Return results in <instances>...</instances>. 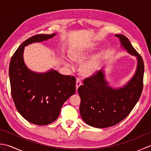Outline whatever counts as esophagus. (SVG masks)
Segmentation results:
<instances>
[{
	"instance_id": "1",
	"label": "esophagus",
	"mask_w": 151,
	"mask_h": 151,
	"mask_svg": "<svg viewBox=\"0 0 151 151\" xmlns=\"http://www.w3.org/2000/svg\"><path fill=\"white\" fill-rule=\"evenodd\" d=\"M81 85H82V82H81V79L78 78L77 79H76V91H77L78 88Z\"/></svg>"
}]
</instances>
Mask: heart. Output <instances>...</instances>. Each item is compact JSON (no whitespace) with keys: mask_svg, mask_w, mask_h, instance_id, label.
Instances as JSON below:
<instances>
[{"mask_svg":"<svg viewBox=\"0 0 151 151\" xmlns=\"http://www.w3.org/2000/svg\"><path fill=\"white\" fill-rule=\"evenodd\" d=\"M93 47H78L72 50L70 52V58L74 62L78 63L84 62L90 56ZM65 64L70 68H73V65L70 60L65 59L64 60ZM101 64V57L100 56H95L91 60H88L87 62L83 63L81 67V71L85 76H89L95 74L99 69Z\"/></svg>","mask_w":151,"mask_h":151,"instance_id":"b5f03b06","label":"heart"}]
</instances>
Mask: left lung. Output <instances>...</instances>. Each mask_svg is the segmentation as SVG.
<instances>
[{"label":"left lung","instance_id":"obj_1","mask_svg":"<svg viewBox=\"0 0 151 151\" xmlns=\"http://www.w3.org/2000/svg\"><path fill=\"white\" fill-rule=\"evenodd\" d=\"M121 48L135 56L137 65L135 73L126 84L112 87L106 78L105 69L86 78L78 92L81 99L80 114L86 124L103 129L120 123L127 117L138 101L143 89L144 63L142 58L122 34H115Z\"/></svg>","mask_w":151,"mask_h":151}]
</instances>
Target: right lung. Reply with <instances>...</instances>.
<instances>
[{"label": "right lung", "instance_id": "right-lung-1", "mask_svg": "<svg viewBox=\"0 0 151 151\" xmlns=\"http://www.w3.org/2000/svg\"><path fill=\"white\" fill-rule=\"evenodd\" d=\"M40 34L28 38L15 51L9 63V76L13 100L19 113L30 123L46 125L58 117L62 105L75 93L76 79L54 69L38 73L24 63V47L54 37Z\"/></svg>", "mask_w": 151, "mask_h": 151}]
</instances>
